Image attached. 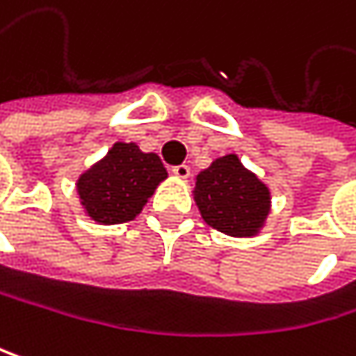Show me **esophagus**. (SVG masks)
<instances>
[{"label": "esophagus", "instance_id": "obj_1", "mask_svg": "<svg viewBox=\"0 0 356 356\" xmlns=\"http://www.w3.org/2000/svg\"><path fill=\"white\" fill-rule=\"evenodd\" d=\"M172 175H175V177H179V179H188V177H190V166H188V164L172 166Z\"/></svg>", "mask_w": 356, "mask_h": 356}]
</instances>
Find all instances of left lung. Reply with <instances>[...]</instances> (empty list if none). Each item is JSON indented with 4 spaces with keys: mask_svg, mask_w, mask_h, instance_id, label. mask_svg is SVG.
Segmentation results:
<instances>
[{
    "mask_svg": "<svg viewBox=\"0 0 356 356\" xmlns=\"http://www.w3.org/2000/svg\"><path fill=\"white\" fill-rule=\"evenodd\" d=\"M194 200L204 223L232 238L259 236L271 213L269 186L238 154L219 156L196 175Z\"/></svg>",
    "mask_w": 356,
    "mask_h": 356,
    "instance_id": "obj_1",
    "label": "left lung"
}]
</instances>
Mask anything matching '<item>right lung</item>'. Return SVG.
Segmentation results:
<instances>
[{
    "instance_id": "right-lung-1",
    "label": "right lung",
    "mask_w": 356,
    "mask_h": 356,
    "mask_svg": "<svg viewBox=\"0 0 356 356\" xmlns=\"http://www.w3.org/2000/svg\"><path fill=\"white\" fill-rule=\"evenodd\" d=\"M166 177L158 154L141 152L133 141H116L104 158L79 175V204L97 225L127 223L143 211Z\"/></svg>"
}]
</instances>
